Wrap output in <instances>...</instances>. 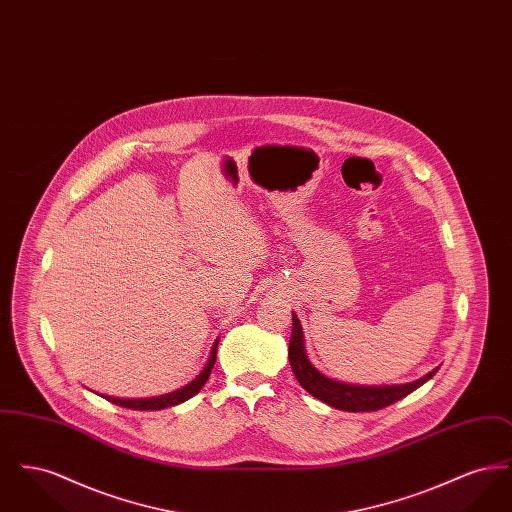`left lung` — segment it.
<instances>
[{"instance_id":"8db88e82","label":"left lung","mask_w":512,"mask_h":512,"mask_svg":"<svg viewBox=\"0 0 512 512\" xmlns=\"http://www.w3.org/2000/svg\"><path fill=\"white\" fill-rule=\"evenodd\" d=\"M292 320V338H290L288 357H290L293 374L303 390L309 391L313 397H317L318 401L334 409L347 411V413H368V411L384 409L391 403L407 397L414 390H418L439 370L438 366L414 382L391 384V386H359V384H347V382L328 378L309 361L303 328L295 313H292Z\"/></svg>"}]
</instances>
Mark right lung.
Segmentation results:
<instances>
[{
    "instance_id": "right-lung-1",
    "label": "right lung",
    "mask_w": 512,
    "mask_h": 512,
    "mask_svg": "<svg viewBox=\"0 0 512 512\" xmlns=\"http://www.w3.org/2000/svg\"><path fill=\"white\" fill-rule=\"evenodd\" d=\"M217 349H219V340H215L213 347H211V355H209V361L203 366V370L195 376L194 380L186 386H182L180 390L171 391V393H165V395H157V397H140V399H122V397H111V395H101L103 399L124 407V409H134V411H161V409H167V407H174V405H180L184 401H188L190 397H194L197 391L201 390L205 386V382L209 380L211 376V370L215 366L217 361Z\"/></svg>"
}]
</instances>
